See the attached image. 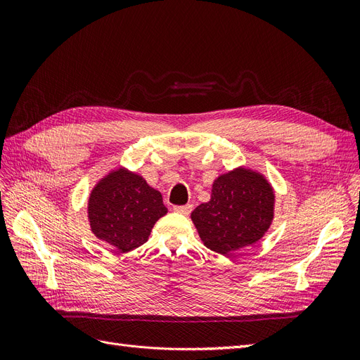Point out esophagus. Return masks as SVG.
Returning <instances> with one entry per match:
<instances>
[{
    "instance_id": "obj_1",
    "label": "esophagus",
    "mask_w": 360,
    "mask_h": 360,
    "mask_svg": "<svg viewBox=\"0 0 360 360\" xmlns=\"http://www.w3.org/2000/svg\"><path fill=\"white\" fill-rule=\"evenodd\" d=\"M174 212L181 213V214H189L192 212V204H186V205H174L172 207Z\"/></svg>"
}]
</instances>
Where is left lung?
Here are the masks:
<instances>
[{
  "label": "left lung",
  "mask_w": 360,
  "mask_h": 360,
  "mask_svg": "<svg viewBox=\"0 0 360 360\" xmlns=\"http://www.w3.org/2000/svg\"><path fill=\"white\" fill-rule=\"evenodd\" d=\"M275 195L259 174L236 169L213 183L212 200L191 214L204 245L228 255L259 240L274 219Z\"/></svg>",
  "instance_id": "1"
}]
</instances>
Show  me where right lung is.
I'll return each instance as SVG.
<instances>
[{
	"label": "right lung",
	"mask_w": 360,
	"mask_h": 360,
	"mask_svg": "<svg viewBox=\"0 0 360 360\" xmlns=\"http://www.w3.org/2000/svg\"><path fill=\"white\" fill-rule=\"evenodd\" d=\"M167 212L160 192L124 169L97 183L89 200L91 231L122 252L144 245L151 228Z\"/></svg>",
	"instance_id": "add662e5"
}]
</instances>
